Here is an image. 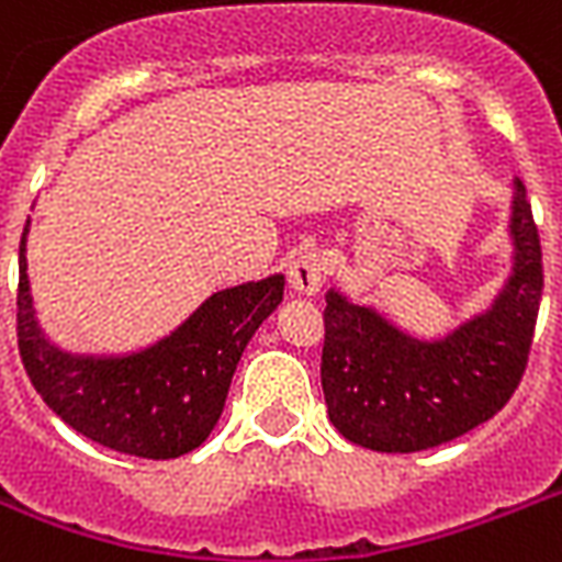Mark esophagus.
Here are the masks:
<instances>
[{"instance_id":"esophagus-1","label":"esophagus","mask_w":562,"mask_h":562,"mask_svg":"<svg viewBox=\"0 0 562 562\" xmlns=\"http://www.w3.org/2000/svg\"><path fill=\"white\" fill-rule=\"evenodd\" d=\"M289 282L291 289L297 291V294H303V297L318 294L321 282H324V259H321V252H300L297 259L289 265Z\"/></svg>"}]
</instances>
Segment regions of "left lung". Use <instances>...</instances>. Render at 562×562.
Instances as JSON below:
<instances>
[{
    "instance_id": "left-lung-1",
    "label": "left lung",
    "mask_w": 562,
    "mask_h": 562,
    "mask_svg": "<svg viewBox=\"0 0 562 562\" xmlns=\"http://www.w3.org/2000/svg\"><path fill=\"white\" fill-rule=\"evenodd\" d=\"M513 265L483 312L422 338L374 303L327 291L321 385L329 422L350 442L383 453L445 445L490 422L528 366L542 300V247L528 191L513 179Z\"/></svg>"
}]
</instances>
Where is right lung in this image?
<instances>
[{"mask_svg": "<svg viewBox=\"0 0 562 562\" xmlns=\"http://www.w3.org/2000/svg\"><path fill=\"white\" fill-rule=\"evenodd\" d=\"M25 221L20 241L16 338L29 380L64 424L111 451L173 460L209 439L247 341L282 303L271 273L214 291L177 329L128 353H72L55 345L34 312Z\"/></svg>", "mask_w": 562, "mask_h": 562, "instance_id": "obj_1", "label": "right lung"}]
</instances>
